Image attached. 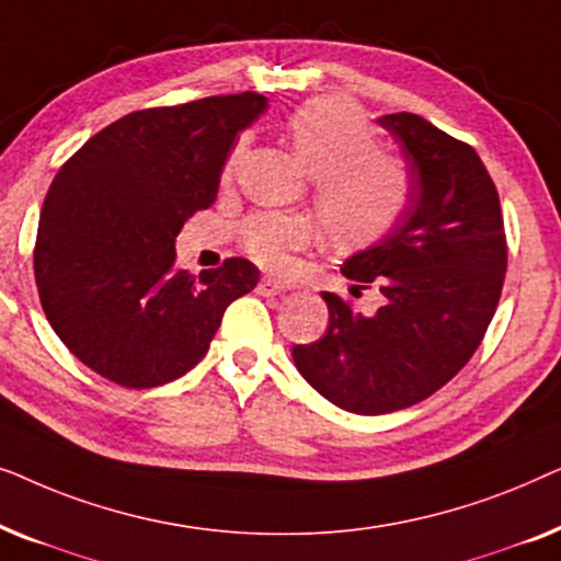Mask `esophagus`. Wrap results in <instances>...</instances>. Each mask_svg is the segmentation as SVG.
Listing matches in <instances>:
<instances>
[{"label": "esophagus", "mask_w": 561, "mask_h": 561, "mask_svg": "<svg viewBox=\"0 0 561 561\" xmlns=\"http://www.w3.org/2000/svg\"><path fill=\"white\" fill-rule=\"evenodd\" d=\"M283 290H286V286L275 278H260V283H257L260 296H278V294H283Z\"/></svg>", "instance_id": "esophagus-1"}]
</instances>
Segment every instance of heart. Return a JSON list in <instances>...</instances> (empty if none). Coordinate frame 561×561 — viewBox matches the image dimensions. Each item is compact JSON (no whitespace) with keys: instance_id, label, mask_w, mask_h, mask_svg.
I'll return each mask as SVG.
<instances>
[{"instance_id":"obj_1","label":"heart","mask_w":561,"mask_h":561,"mask_svg":"<svg viewBox=\"0 0 561 561\" xmlns=\"http://www.w3.org/2000/svg\"><path fill=\"white\" fill-rule=\"evenodd\" d=\"M286 135L298 163L317 179L313 204L324 232L342 244L380 240L403 217L411 179L401 160L375 150V137L357 106L344 99H311L288 114ZM237 142L225 173H232ZM309 242V225L265 211L244 221L242 244L260 265L280 267L288 252Z\"/></svg>"}]
</instances>
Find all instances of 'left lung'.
I'll use <instances>...</instances> for the list:
<instances>
[{"label":"left lung","instance_id":"1","mask_svg":"<svg viewBox=\"0 0 561 561\" xmlns=\"http://www.w3.org/2000/svg\"><path fill=\"white\" fill-rule=\"evenodd\" d=\"M378 125L401 148L411 198L382 240L344 260L342 275L355 288L378 286L382 306L357 313L321 294L324 336L294 347L306 382L359 416L409 409L462 370L508 265L501 202L478 152L419 114H386Z\"/></svg>","mask_w":561,"mask_h":561}]
</instances>
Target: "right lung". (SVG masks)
Instances as JSON below:
<instances>
[{"label": "right lung", "mask_w": 561, "mask_h": 561, "mask_svg": "<svg viewBox=\"0 0 561 561\" xmlns=\"http://www.w3.org/2000/svg\"><path fill=\"white\" fill-rule=\"evenodd\" d=\"M267 110L252 91L133 112L53 179L35 242L45 317L83 365L125 388L202 363L225 309L257 286L250 260L191 275L175 237L217 198L237 135Z\"/></svg>", "instance_id": "1"}]
</instances>
